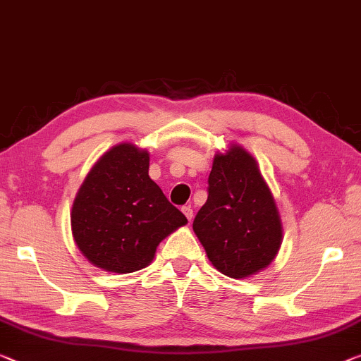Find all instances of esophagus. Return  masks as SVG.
<instances>
[{"instance_id": "obj_1", "label": "esophagus", "mask_w": 361, "mask_h": 361, "mask_svg": "<svg viewBox=\"0 0 361 361\" xmlns=\"http://www.w3.org/2000/svg\"><path fill=\"white\" fill-rule=\"evenodd\" d=\"M182 213L185 214V218H187L188 221L193 219V209H192L190 207H184V208H182Z\"/></svg>"}]
</instances>
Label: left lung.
Segmentation results:
<instances>
[{"label": "left lung", "instance_id": "1", "mask_svg": "<svg viewBox=\"0 0 361 361\" xmlns=\"http://www.w3.org/2000/svg\"><path fill=\"white\" fill-rule=\"evenodd\" d=\"M208 259L219 273L247 279L274 262L282 223L258 161L238 143L214 154L208 200L193 219Z\"/></svg>", "mask_w": 361, "mask_h": 361}]
</instances>
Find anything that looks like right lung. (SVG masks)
Returning <instances> with one entry per match:
<instances>
[{"label":"right lung","mask_w":361,"mask_h":361,"mask_svg":"<svg viewBox=\"0 0 361 361\" xmlns=\"http://www.w3.org/2000/svg\"><path fill=\"white\" fill-rule=\"evenodd\" d=\"M149 153L130 142L109 148L72 203L71 229L82 255L108 273H134L153 262L159 242L187 218L149 179Z\"/></svg>","instance_id":"right-lung-1"}]
</instances>
